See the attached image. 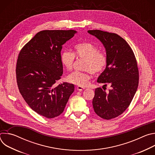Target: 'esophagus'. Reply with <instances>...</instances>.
<instances>
[{
    "mask_svg": "<svg viewBox=\"0 0 155 155\" xmlns=\"http://www.w3.org/2000/svg\"><path fill=\"white\" fill-rule=\"evenodd\" d=\"M77 90H78V91H82V90H84L85 88H84V87H81V86H77Z\"/></svg>",
    "mask_w": 155,
    "mask_h": 155,
    "instance_id": "1",
    "label": "esophagus"
}]
</instances>
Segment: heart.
<instances>
[{"label":"heart","mask_w":155,"mask_h":155,"mask_svg":"<svg viewBox=\"0 0 155 155\" xmlns=\"http://www.w3.org/2000/svg\"><path fill=\"white\" fill-rule=\"evenodd\" d=\"M74 53L64 50L61 54V62L64 67L68 71H71L75 56L86 60L84 65L85 72L75 71L68 76L70 82L80 86H86L91 79V72L94 74L101 72L105 68L107 58L105 53L99 52L98 48L89 42L77 44L74 47Z\"/></svg>","instance_id":"obj_1"}]
</instances>
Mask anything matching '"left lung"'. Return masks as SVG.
I'll return each instance as SVG.
<instances>
[{
    "label": "left lung",
    "mask_w": 155,
    "mask_h": 155,
    "mask_svg": "<svg viewBox=\"0 0 155 155\" xmlns=\"http://www.w3.org/2000/svg\"><path fill=\"white\" fill-rule=\"evenodd\" d=\"M87 32L101 41L107 58L106 68L97 81L108 83L111 86L107 93L101 87L96 88L93 108L100 117L110 120L125 111L136 93L139 84L137 61L128 43L117 34L100 30Z\"/></svg>",
    "instance_id": "obj_1"
}]
</instances>
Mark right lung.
<instances>
[{
	"label": "right lung",
	"mask_w": 155,
	"mask_h": 155,
	"mask_svg": "<svg viewBox=\"0 0 155 155\" xmlns=\"http://www.w3.org/2000/svg\"><path fill=\"white\" fill-rule=\"evenodd\" d=\"M77 32L40 31L19 54L16 74L19 92L34 111L47 118L61 115L74 91L73 84L64 82L56 86L55 83L63 74L62 45Z\"/></svg>",
	"instance_id": "obj_1"
}]
</instances>
